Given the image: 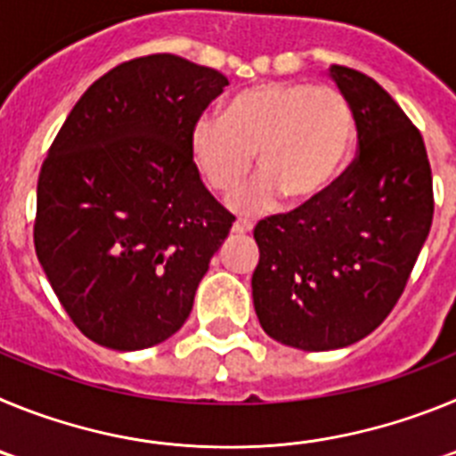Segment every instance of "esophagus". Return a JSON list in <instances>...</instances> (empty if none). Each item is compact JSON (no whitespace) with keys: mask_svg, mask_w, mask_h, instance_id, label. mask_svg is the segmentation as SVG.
<instances>
[{"mask_svg":"<svg viewBox=\"0 0 456 456\" xmlns=\"http://www.w3.org/2000/svg\"><path fill=\"white\" fill-rule=\"evenodd\" d=\"M251 228L253 225L248 224V221H235V224H232V232H235V235H247V232H251Z\"/></svg>","mask_w":456,"mask_h":456,"instance_id":"obj_1","label":"esophagus"}]
</instances>
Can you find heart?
Wrapping results in <instances>:
<instances>
[{"instance_id": "heart-1", "label": "heart", "mask_w": 456, "mask_h": 456, "mask_svg": "<svg viewBox=\"0 0 456 456\" xmlns=\"http://www.w3.org/2000/svg\"><path fill=\"white\" fill-rule=\"evenodd\" d=\"M354 116L338 88L305 82H265L241 91L224 116L196 118L189 136L193 164L216 191L247 178L257 152L263 173L237 189V215L269 212L289 196L308 203L331 187L352 151Z\"/></svg>"}]
</instances>
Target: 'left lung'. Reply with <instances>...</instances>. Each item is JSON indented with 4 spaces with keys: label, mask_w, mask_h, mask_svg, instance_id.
I'll return each mask as SVG.
<instances>
[{
    "label": "left lung",
    "mask_w": 456,
    "mask_h": 456,
    "mask_svg": "<svg viewBox=\"0 0 456 456\" xmlns=\"http://www.w3.org/2000/svg\"><path fill=\"white\" fill-rule=\"evenodd\" d=\"M329 77L352 107L356 159L315 200L253 231L257 320L304 352L347 347L388 317L434 216L425 141L400 104L352 68L331 66Z\"/></svg>",
    "instance_id": "left-lung-1"
}]
</instances>
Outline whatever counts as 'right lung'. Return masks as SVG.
I'll use <instances>...</instances> for the list:
<instances>
[{
    "mask_svg": "<svg viewBox=\"0 0 456 456\" xmlns=\"http://www.w3.org/2000/svg\"><path fill=\"white\" fill-rule=\"evenodd\" d=\"M228 86L175 54L93 82L43 162L36 256L79 331L136 352L168 340L235 216L205 189L189 136Z\"/></svg>",
    "mask_w": 456,
    "mask_h": 456,
    "instance_id": "1",
    "label": "right lung"
}]
</instances>
